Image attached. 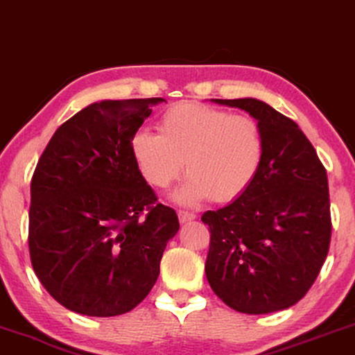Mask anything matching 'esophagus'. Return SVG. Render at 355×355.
I'll use <instances>...</instances> for the list:
<instances>
[{"label":"esophagus","mask_w":355,"mask_h":355,"mask_svg":"<svg viewBox=\"0 0 355 355\" xmlns=\"http://www.w3.org/2000/svg\"><path fill=\"white\" fill-rule=\"evenodd\" d=\"M178 216H179V221L181 223H187V221H192V220H196V213H192V211H184V210H179L178 211Z\"/></svg>","instance_id":"obj_1"}]
</instances>
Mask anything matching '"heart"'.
I'll return each instance as SVG.
<instances>
[{"instance_id": "b5f03b06", "label": "heart", "mask_w": 355, "mask_h": 355, "mask_svg": "<svg viewBox=\"0 0 355 355\" xmlns=\"http://www.w3.org/2000/svg\"><path fill=\"white\" fill-rule=\"evenodd\" d=\"M158 132H134L130 153L145 181L158 189L181 174L186 159L189 178L176 196L186 205L208 197L234 200L250 187L263 162V134L245 114L181 101L159 116Z\"/></svg>"}]
</instances>
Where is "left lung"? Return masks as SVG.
Segmentation results:
<instances>
[{"label":"left lung","instance_id":"1","mask_svg":"<svg viewBox=\"0 0 355 355\" xmlns=\"http://www.w3.org/2000/svg\"><path fill=\"white\" fill-rule=\"evenodd\" d=\"M259 121L261 168L239 198L205 211V273L213 293L242 313L297 304L322 270L331 241L327 169L293 119L255 98L213 100Z\"/></svg>","mask_w":355,"mask_h":355}]
</instances>
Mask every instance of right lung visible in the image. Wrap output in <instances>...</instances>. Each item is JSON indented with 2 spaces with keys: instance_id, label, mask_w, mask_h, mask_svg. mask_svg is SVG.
Here are the masks:
<instances>
[{
  "instance_id": "obj_1",
  "label": "right lung",
  "mask_w": 355,
  "mask_h": 355,
  "mask_svg": "<svg viewBox=\"0 0 355 355\" xmlns=\"http://www.w3.org/2000/svg\"><path fill=\"white\" fill-rule=\"evenodd\" d=\"M163 98L103 100L61 124L31 184L28 252L37 278L72 312L114 317L152 291L179 230L130 153Z\"/></svg>"
}]
</instances>
